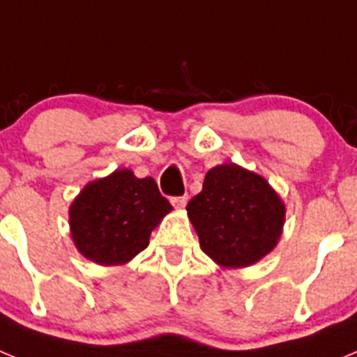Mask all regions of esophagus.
I'll list each match as a JSON object with an SVG mask.
<instances>
[{
	"label": "esophagus",
	"mask_w": 357,
	"mask_h": 357,
	"mask_svg": "<svg viewBox=\"0 0 357 357\" xmlns=\"http://www.w3.org/2000/svg\"><path fill=\"white\" fill-rule=\"evenodd\" d=\"M172 204L175 209H184L185 204H188V197H175L172 198Z\"/></svg>",
	"instance_id": "obj_1"
}]
</instances>
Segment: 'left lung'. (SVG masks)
<instances>
[{"label":"left lung","mask_w":357,"mask_h":357,"mask_svg":"<svg viewBox=\"0 0 357 357\" xmlns=\"http://www.w3.org/2000/svg\"><path fill=\"white\" fill-rule=\"evenodd\" d=\"M189 222L200 248L222 268H247L277 247L286 206L259 173L234 162L211 168L189 202Z\"/></svg>","instance_id":"8db88e82"}]
</instances>
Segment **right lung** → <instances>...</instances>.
I'll list each match as a JSON object with an SVG mask.
<instances>
[{"mask_svg":"<svg viewBox=\"0 0 357 357\" xmlns=\"http://www.w3.org/2000/svg\"><path fill=\"white\" fill-rule=\"evenodd\" d=\"M172 211L151 176L116 169L89 182L71 202V239L85 259L121 266L148 247L151 230Z\"/></svg>","mask_w":357,"mask_h":357,"instance_id":"add662e5","label":"right lung"}]
</instances>
